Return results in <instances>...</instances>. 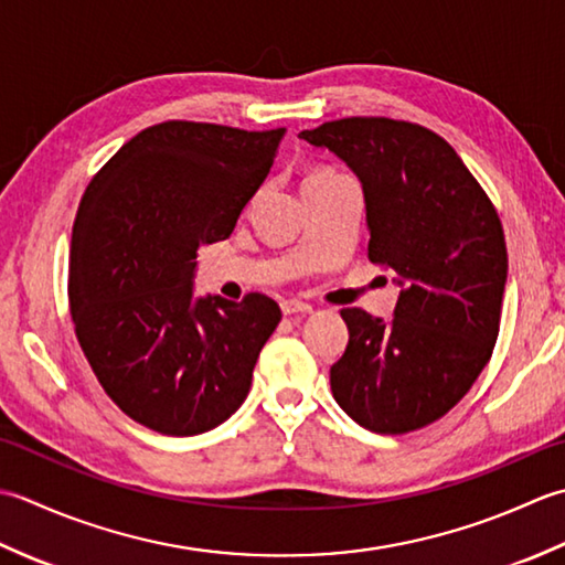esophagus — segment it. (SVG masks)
<instances>
[{
	"label": "esophagus",
	"instance_id": "esophagus-1",
	"mask_svg": "<svg viewBox=\"0 0 565 565\" xmlns=\"http://www.w3.org/2000/svg\"><path fill=\"white\" fill-rule=\"evenodd\" d=\"M282 307V315H309L312 312V305H307V302H299V299H285V302L280 305Z\"/></svg>",
	"mask_w": 565,
	"mask_h": 565
}]
</instances>
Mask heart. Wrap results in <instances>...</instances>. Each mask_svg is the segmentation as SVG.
I'll return each instance as SVG.
<instances>
[{"label": "heart", "instance_id": "obj_1", "mask_svg": "<svg viewBox=\"0 0 565 565\" xmlns=\"http://www.w3.org/2000/svg\"><path fill=\"white\" fill-rule=\"evenodd\" d=\"M333 178H341V175H339V172H333V170L321 168V170H312V172H309L302 185H309V182H327V180H333Z\"/></svg>", "mask_w": 565, "mask_h": 565}]
</instances>
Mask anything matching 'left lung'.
<instances>
[{
  "label": "left lung",
  "mask_w": 565,
  "mask_h": 565,
  "mask_svg": "<svg viewBox=\"0 0 565 565\" xmlns=\"http://www.w3.org/2000/svg\"><path fill=\"white\" fill-rule=\"evenodd\" d=\"M361 180L367 258L395 273L393 319L341 309L349 347L331 393L361 427L405 434L458 405L488 365L508 285L500 216L441 136L395 119L299 134Z\"/></svg>",
  "instance_id": "left-lung-1"
}]
</instances>
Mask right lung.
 <instances>
[{
	"instance_id": "obj_1",
	"label": "right lung",
	"mask_w": 565,
	"mask_h": 565,
	"mask_svg": "<svg viewBox=\"0 0 565 565\" xmlns=\"http://www.w3.org/2000/svg\"><path fill=\"white\" fill-rule=\"evenodd\" d=\"M285 129L166 121L87 185L71 244V315L105 393L143 427L194 436L244 405L280 321L266 295L194 297L198 253L232 236Z\"/></svg>"
}]
</instances>
